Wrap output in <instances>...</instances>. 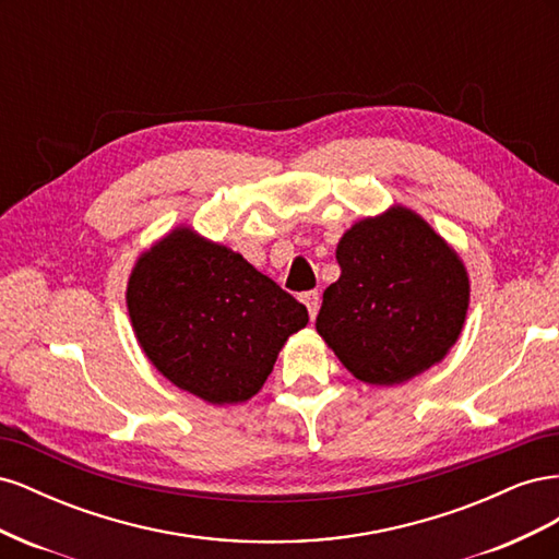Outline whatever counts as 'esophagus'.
I'll use <instances>...</instances> for the list:
<instances>
[{"instance_id": "esophagus-1", "label": "esophagus", "mask_w": 559, "mask_h": 559, "mask_svg": "<svg viewBox=\"0 0 559 559\" xmlns=\"http://www.w3.org/2000/svg\"><path fill=\"white\" fill-rule=\"evenodd\" d=\"M300 302H302V306L308 308L310 319H314V317H317V312H319V294H317V292H306V294H300Z\"/></svg>"}]
</instances>
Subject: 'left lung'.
<instances>
[{"label": "left lung", "instance_id": "8db88e82", "mask_svg": "<svg viewBox=\"0 0 559 559\" xmlns=\"http://www.w3.org/2000/svg\"><path fill=\"white\" fill-rule=\"evenodd\" d=\"M317 333L349 373L392 386L445 359L468 310L464 261L417 212L394 205L354 224L335 249Z\"/></svg>", "mask_w": 559, "mask_h": 559}]
</instances>
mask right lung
Segmentation results:
<instances>
[{
  "mask_svg": "<svg viewBox=\"0 0 559 559\" xmlns=\"http://www.w3.org/2000/svg\"><path fill=\"white\" fill-rule=\"evenodd\" d=\"M126 302L146 359L212 405L259 394L284 343L308 324L292 294L189 226L140 253Z\"/></svg>",
  "mask_w": 559,
  "mask_h": 559,
  "instance_id": "1",
  "label": "right lung"
}]
</instances>
